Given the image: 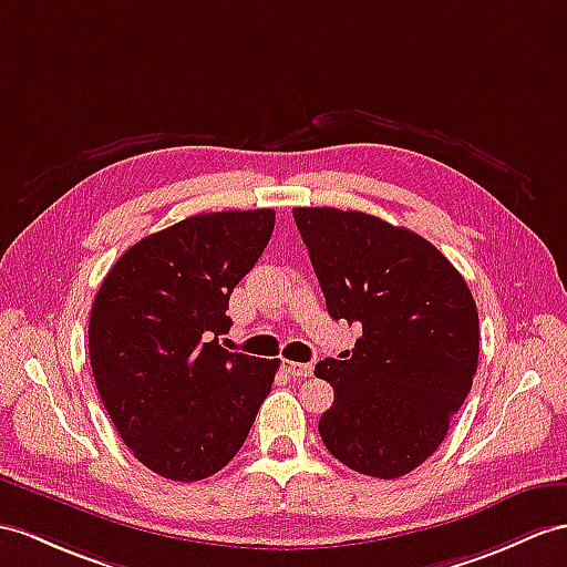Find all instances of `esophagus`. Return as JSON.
Here are the masks:
<instances>
[{"mask_svg": "<svg viewBox=\"0 0 567 567\" xmlns=\"http://www.w3.org/2000/svg\"><path fill=\"white\" fill-rule=\"evenodd\" d=\"M288 372H291L293 378H310L312 375V365L310 363H296V361H286L284 365Z\"/></svg>", "mask_w": 567, "mask_h": 567, "instance_id": "34e87169", "label": "esophagus"}]
</instances>
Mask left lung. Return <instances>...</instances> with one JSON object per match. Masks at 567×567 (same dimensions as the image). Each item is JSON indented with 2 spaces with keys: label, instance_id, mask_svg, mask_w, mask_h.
<instances>
[{
  "label": "left lung",
  "instance_id": "8db88e82",
  "mask_svg": "<svg viewBox=\"0 0 567 567\" xmlns=\"http://www.w3.org/2000/svg\"><path fill=\"white\" fill-rule=\"evenodd\" d=\"M327 312L358 322L344 361L315 375L334 388L324 447L358 474L399 478L443 443L478 365V312L462 274L435 245L363 212L293 209Z\"/></svg>",
  "mask_w": 567,
  "mask_h": 567
}]
</instances>
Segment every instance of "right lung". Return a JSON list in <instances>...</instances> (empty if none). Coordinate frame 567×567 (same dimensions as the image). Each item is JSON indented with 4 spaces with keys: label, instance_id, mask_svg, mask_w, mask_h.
Returning a JSON list of instances; mask_svg holds the SVG:
<instances>
[{
    "label": "right lung",
    "instance_id": "add662e5",
    "mask_svg": "<svg viewBox=\"0 0 567 567\" xmlns=\"http://www.w3.org/2000/svg\"><path fill=\"white\" fill-rule=\"evenodd\" d=\"M274 209L189 216L142 238L103 279L89 322L95 388L124 445L151 472H220L265 402L279 361L230 353L233 288L271 238Z\"/></svg>",
    "mask_w": 567,
    "mask_h": 567
}]
</instances>
